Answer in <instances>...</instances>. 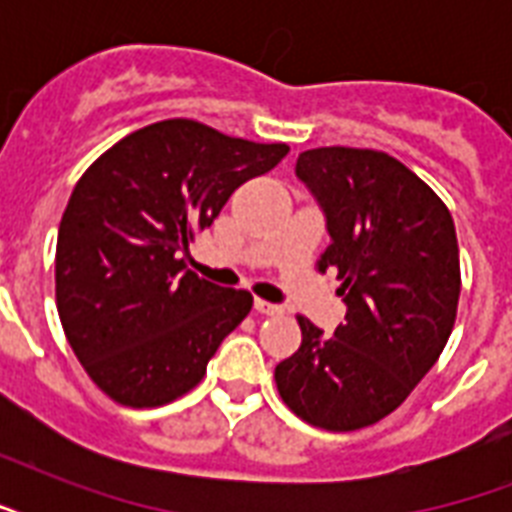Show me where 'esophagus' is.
I'll use <instances>...</instances> for the list:
<instances>
[{
  "instance_id": "esophagus-1",
  "label": "esophagus",
  "mask_w": 512,
  "mask_h": 512,
  "mask_svg": "<svg viewBox=\"0 0 512 512\" xmlns=\"http://www.w3.org/2000/svg\"><path fill=\"white\" fill-rule=\"evenodd\" d=\"M255 311L257 313H265V316H279V313L284 311V308H281V305L268 303V300H260V297H257V300H255Z\"/></svg>"
}]
</instances>
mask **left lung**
<instances>
[{"mask_svg":"<svg viewBox=\"0 0 512 512\" xmlns=\"http://www.w3.org/2000/svg\"><path fill=\"white\" fill-rule=\"evenodd\" d=\"M297 175L327 212L348 305L335 337L297 316L303 342L273 380L281 401L313 428H369L404 404L436 364L460 303V247L452 212L425 180L372 148L303 151Z\"/></svg>","mask_w":512,"mask_h":512,"instance_id":"8db88e82","label":"left lung"}]
</instances>
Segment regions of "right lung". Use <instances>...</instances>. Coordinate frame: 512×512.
I'll list each match as a JSON object with an SVG mask.
<instances>
[{
  "label": "right lung",
  "mask_w": 512,
  "mask_h": 512,
  "mask_svg": "<svg viewBox=\"0 0 512 512\" xmlns=\"http://www.w3.org/2000/svg\"><path fill=\"white\" fill-rule=\"evenodd\" d=\"M287 154V143L164 119L79 177L58 228L55 303L68 345L111 401L154 409L204 380L252 295L185 271L183 252L241 183Z\"/></svg>",
  "instance_id": "right-lung-1"
}]
</instances>
